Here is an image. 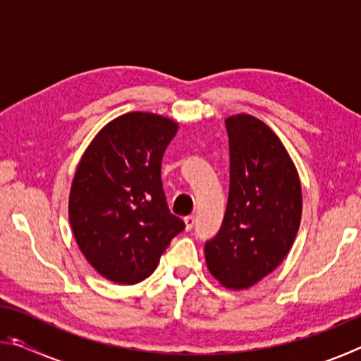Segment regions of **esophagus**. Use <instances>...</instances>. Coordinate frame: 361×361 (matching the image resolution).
<instances>
[{
  "label": "esophagus",
  "instance_id": "esophagus-1",
  "mask_svg": "<svg viewBox=\"0 0 361 361\" xmlns=\"http://www.w3.org/2000/svg\"><path fill=\"white\" fill-rule=\"evenodd\" d=\"M185 224H186V231H192L194 226H195V218L194 216H186Z\"/></svg>",
  "mask_w": 361,
  "mask_h": 361
}]
</instances>
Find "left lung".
<instances>
[{"label": "left lung", "instance_id": "obj_1", "mask_svg": "<svg viewBox=\"0 0 361 361\" xmlns=\"http://www.w3.org/2000/svg\"><path fill=\"white\" fill-rule=\"evenodd\" d=\"M229 197L215 237L205 242L212 276L242 290L271 274L288 255L301 223L295 164L269 127L250 114L226 119Z\"/></svg>", "mask_w": 361, "mask_h": 361}]
</instances>
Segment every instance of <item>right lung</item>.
Segmentation results:
<instances>
[{
    "mask_svg": "<svg viewBox=\"0 0 361 361\" xmlns=\"http://www.w3.org/2000/svg\"><path fill=\"white\" fill-rule=\"evenodd\" d=\"M178 126L151 113H127L85 149L70 192V223L85 259L122 285L148 279L186 228L170 213L161 164Z\"/></svg>",
    "mask_w": 361,
    "mask_h": 361,
    "instance_id": "right-lung-1",
    "label": "right lung"
}]
</instances>
